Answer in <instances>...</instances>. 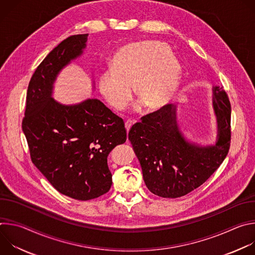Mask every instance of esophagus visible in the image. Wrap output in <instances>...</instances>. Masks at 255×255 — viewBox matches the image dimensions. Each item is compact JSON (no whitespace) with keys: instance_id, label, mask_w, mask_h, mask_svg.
Segmentation results:
<instances>
[{"instance_id":"obj_1","label":"esophagus","mask_w":255,"mask_h":255,"mask_svg":"<svg viewBox=\"0 0 255 255\" xmlns=\"http://www.w3.org/2000/svg\"><path fill=\"white\" fill-rule=\"evenodd\" d=\"M135 122H136V121H134V120H127V121L125 122V128H126V131H127V132H129V130H130L131 127L135 124Z\"/></svg>"}]
</instances>
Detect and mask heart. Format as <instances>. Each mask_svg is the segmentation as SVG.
<instances>
[{
	"label": "heart",
	"instance_id": "heart-1",
	"mask_svg": "<svg viewBox=\"0 0 255 255\" xmlns=\"http://www.w3.org/2000/svg\"><path fill=\"white\" fill-rule=\"evenodd\" d=\"M181 66L169 47L159 41H139L123 46L114 56L111 69L99 77V90L107 103L122 111L133 99L148 111L167 105L175 95Z\"/></svg>",
	"mask_w": 255,
	"mask_h": 255
}]
</instances>
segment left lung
I'll return each mask as SVG.
<instances>
[{"mask_svg": "<svg viewBox=\"0 0 255 255\" xmlns=\"http://www.w3.org/2000/svg\"><path fill=\"white\" fill-rule=\"evenodd\" d=\"M217 140L201 146L179 130L176 107L166 105L141 118L128 138L140 162L144 183L154 195L179 198L199 188L228 154L231 141V105L222 87H213Z\"/></svg>", "mask_w": 255, "mask_h": 255, "instance_id": "left-lung-1", "label": "left lung"}]
</instances>
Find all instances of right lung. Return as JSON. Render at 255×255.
<instances>
[{"mask_svg": "<svg viewBox=\"0 0 255 255\" xmlns=\"http://www.w3.org/2000/svg\"><path fill=\"white\" fill-rule=\"evenodd\" d=\"M89 34L69 36L53 48L33 74L22 129L31 160L62 195L79 201L110 190L109 153L126 141L123 120L97 99L63 105L52 98L60 70L83 54Z\"/></svg>", "mask_w": 255, "mask_h": 255, "instance_id": "right-lung-1", "label": "right lung"}]
</instances>
